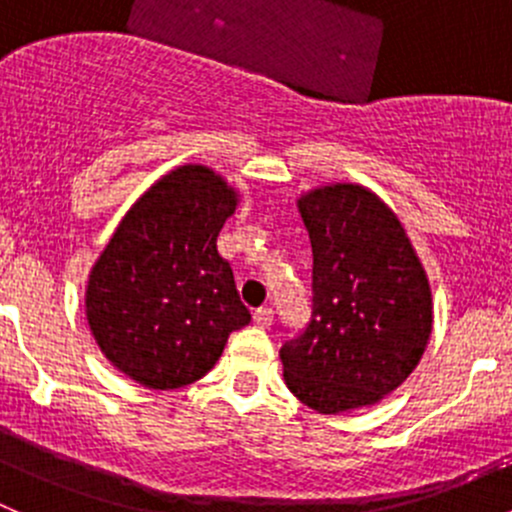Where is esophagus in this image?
Here are the masks:
<instances>
[{
	"label": "esophagus",
	"mask_w": 512,
	"mask_h": 512,
	"mask_svg": "<svg viewBox=\"0 0 512 512\" xmlns=\"http://www.w3.org/2000/svg\"><path fill=\"white\" fill-rule=\"evenodd\" d=\"M255 322L260 324V327H272V322H275V312H272V307H260L255 309Z\"/></svg>",
	"instance_id": "34e87169"
}]
</instances>
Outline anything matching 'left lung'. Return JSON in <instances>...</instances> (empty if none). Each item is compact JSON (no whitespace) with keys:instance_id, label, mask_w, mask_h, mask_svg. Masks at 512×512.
I'll list each match as a JSON object with an SVG mask.
<instances>
[{"instance_id":"1","label":"left lung","mask_w":512,"mask_h":512,"mask_svg":"<svg viewBox=\"0 0 512 512\" xmlns=\"http://www.w3.org/2000/svg\"><path fill=\"white\" fill-rule=\"evenodd\" d=\"M312 242V319L280 349L287 389L319 414L379 404L426 352V270L394 210L364 185L297 200Z\"/></svg>"}]
</instances>
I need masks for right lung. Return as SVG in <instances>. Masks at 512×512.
Instances as JSON below:
<instances>
[{
    "label": "right lung",
    "instance_id": "right-lung-1",
    "mask_svg": "<svg viewBox=\"0 0 512 512\" xmlns=\"http://www.w3.org/2000/svg\"><path fill=\"white\" fill-rule=\"evenodd\" d=\"M237 190L205 165H180L136 200L96 260L86 319L103 356L148 389L203 379L250 322L218 235Z\"/></svg>",
    "mask_w": 512,
    "mask_h": 512
}]
</instances>
